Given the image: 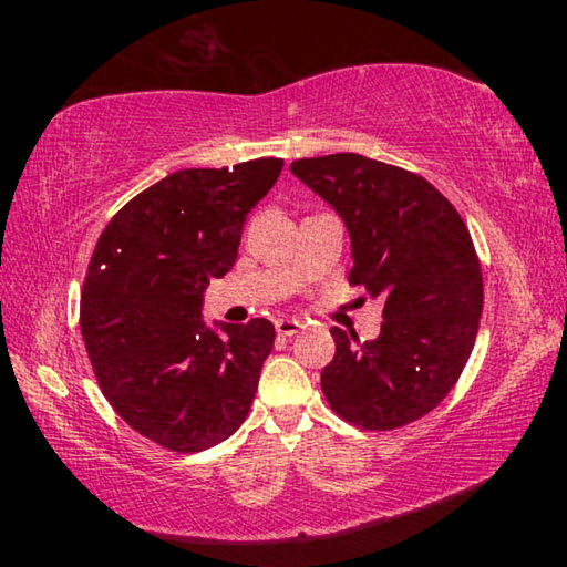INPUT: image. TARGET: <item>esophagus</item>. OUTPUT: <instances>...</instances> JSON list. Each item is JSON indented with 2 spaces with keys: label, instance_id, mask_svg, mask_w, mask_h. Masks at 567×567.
Segmentation results:
<instances>
[{
  "label": "esophagus",
  "instance_id": "esophagus-1",
  "mask_svg": "<svg viewBox=\"0 0 567 567\" xmlns=\"http://www.w3.org/2000/svg\"><path fill=\"white\" fill-rule=\"evenodd\" d=\"M275 330H277V334H282V338H292V334L302 330V322L292 320V318H282L275 322Z\"/></svg>",
  "mask_w": 567,
  "mask_h": 567
}]
</instances>
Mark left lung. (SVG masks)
<instances>
[{"mask_svg":"<svg viewBox=\"0 0 567 567\" xmlns=\"http://www.w3.org/2000/svg\"><path fill=\"white\" fill-rule=\"evenodd\" d=\"M290 169L348 225L350 285L385 297L378 340L330 330L324 398L375 433L420 420L463 375L483 315V270L463 217L425 177L354 152Z\"/></svg>","mask_w":567,"mask_h":567,"instance_id":"1","label":"left lung"}]
</instances>
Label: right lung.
<instances>
[{
  "mask_svg": "<svg viewBox=\"0 0 567 567\" xmlns=\"http://www.w3.org/2000/svg\"><path fill=\"white\" fill-rule=\"evenodd\" d=\"M282 159L179 169L132 197L97 239L84 277L80 328L114 412L172 453H199L243 425L275 328L203 322L213 277L237 260L247 213Z\"/></svg>",
  "mask_w": 567,
  "mask_h": 567,
  "instance_id": "right-lung-1",
  "label": "right lung"
}]
</instances>
